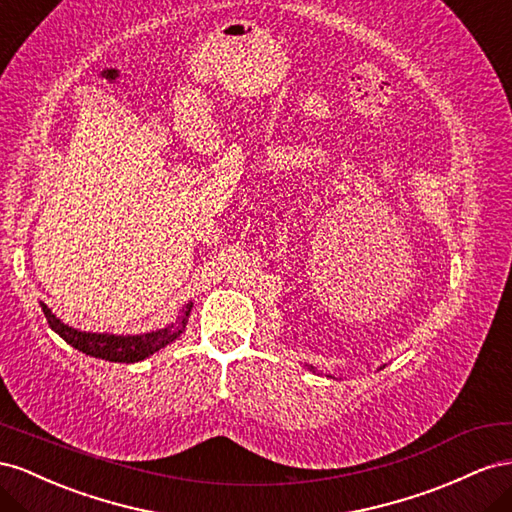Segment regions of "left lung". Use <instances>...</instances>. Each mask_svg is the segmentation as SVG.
<instances>
[{
    "instance_id": "left-lung-1",
    "label": "left lung",
    "mask_w": 512,
    "mask_h": 512,
    "mask_svg": "<svg viewBox=\"0 0 512 512\" xmlns=\"http://www.w3.org/2000/svg\"><path fill=\"white\" fill-rule=\"evenodd\" d=\"M309 369H311V371H315V369H313V367H309ZM379 369H384V367H379Z\"/></svg>"
}]
</instances>
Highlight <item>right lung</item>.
Listing matches in <instances>:
<instances>
[{"mask_svg":"<svg viewBox=\"0 0 512 512\" xmlns=\"http://www.w3.org/2000/svg\"><path fill=\"white\" fill-rule=\"evenodd\" d=\"M42 306V313H45L47 321L51 330H55L60 337L72 345L79 352L87 354V356H94L100 360H109V362H139L145 360L148 356L156 354L158 349L167 347L169 343H173L175 339H180V334L186 328V321L188 315H191L193 309V302H188L182 315L175 319V324L167 326V328H160L154 332H145V334H107V332H83L72 328L60 317H55L51 313L49 306L45 302H40Z\"/></svg>","mask_w":512,"mask_h":512,"instance_id":"obj_1","label":"right lung"}]
</instances>
